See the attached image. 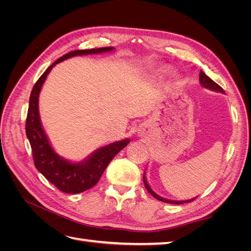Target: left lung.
I'll use <instances>...</instances> for the list:
<instances>
[{"label": "left lung", "mask_w": 251, "mask_h": 251, "mask_svg": "<svg viewBox=\"0 0 251 251\" xmlns=\"http://www.w3.org/2000/svg\"><path fill=\"white\" fill-rule=\"evenodd\" d=\"M199 80L201 82V85L204 87V88H207V89H210V90H214V91H219V92H224V90L220 87L218 83H216L214 80L210 79L206 74H205L202 70L200 71V75H199ZM143 183H144V186H146V188L148 189V192L154 197V198H156L157 200L159 201H162V202H165V203H171V204H182V203H187V202H192L194 201L196 198L194 199H191V200H186V201H172V200H168V199H164V198H161V197H159L158 195H156L153 191H151V188L149 186L148 182H147V179L146 177H144L143 175Z\"/></svg>", "instance_id": "1"}]
</instances>
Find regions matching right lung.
Returning a JSON list of instances; mask_svg holds the SVG:
<instances>
[{"mask_svg":"<svg viewBox=\"0 0 251 251\" xmlns=\"http://www.w3.org/2000/svg\"><path fill=\"white\" fill-rule=\"evenodd\" d=\"M114 50L113 47H103L88 50H74L59 57L37 79L29 98V108L26 118V135L32 150L35 168L60 192L79 194L93 187L100 181L104 170L112 159L126 148L130 139H124L98 149L86 161L80 163L68 162L59 157L51 148L45 134L39 114V95L47 75L56 64L63 60L85 54H94Z\"/></svg>","mask_w":251,"mask_h":251,"instance_id":"1","label":"right lung"}]
</instances>
